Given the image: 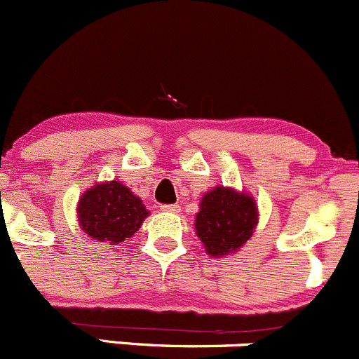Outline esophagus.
<instances>
[{"mask_svg":"<svg viewBox=\"0 0 359 359\" xmlns=\"http://www.w3.org/2000/svg\"><path fill=\"white\" fill-rule=\"evenodd\" d=\"M161 209L164 210V212H171V214H178V212H180V205H176V204L161 205Z\"/></svg>","mask_w":359,"mask_h":359,"instance_id":"1","label":"esophagus"}]
</instances>
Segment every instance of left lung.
<instances>
[{
  "label": "left lung",
  "instance_id": "1",
  "mask_svg": "<svg viewBox=\"0 0 359 359\" xmlns=\"http://www.w3.org/2000/svg\"><path fill=\"white\" fill-rule=\"evenodd\" d=\"M257 223L259 209L252 195L217 184L202 195L194 226L205 252L219 259L242 249Z\"/></svg>",
  "mask_w": 359,
  "mask_h": 359
}]
</instances>
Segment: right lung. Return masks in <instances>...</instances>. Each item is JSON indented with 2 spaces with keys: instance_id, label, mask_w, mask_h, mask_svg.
I'll return each mask as SVG.
<instances>
[{
  "instance_id": "add662e5",
  "label": "right lung",
  "mask_w": 359,
  "mask_h": 359,
  "mask_svg": "<svg viewBox=\"0 0 359 359\" xmlns=\"http://www.w3.org/2000/svg\"><path fill=\"white\" fill-rule=\"evenodd\" d=\"M77 221L91 240L119 245L142 228L150 210L121 181H102L81 195Z\"/></svg>"
}]
</instances>
